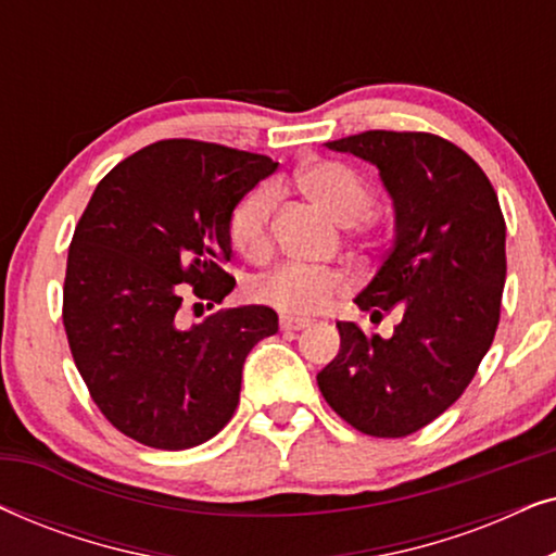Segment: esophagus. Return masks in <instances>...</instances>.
Here are the masks:
<instances>
[{"mask_svg":"<svg viewBox=\"0 0 556 556\" xmlns=\"http://www.w3.org/2000/svg\"><path fill=\"white\" fill-rule=\"evenodd\" d=\"M308 324H311L308 318H288V316L280 318V329L283 331H303Z\"/></svg>","mask_w":556,"mask_h":556,"instance_id":"esophagus-1","label":"esophagus"}]
</instances>
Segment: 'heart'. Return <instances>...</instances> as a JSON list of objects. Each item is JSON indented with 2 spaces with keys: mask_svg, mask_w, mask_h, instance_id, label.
Masks as SVG:
<instances>
[{
  "mask_svg": "<svg viewBox=\"0 0 556 556\" xmlns=\"http://www.w3.org/2000/svg\"><path fill=\"white\" fill-rule=\"evenodd\" d=\"M295 185L333 223L344 225L349 238L369 242L371 219L362 215L371 204V187L362 172L344 162H314L295 174ZM276 189L261 185L250 189L232 204L227 215V240L232 250L250 263L268 261L273 253V215H276ZM349 288V278L337 268H301L283 265L250 283L248 293L255 303L278 311L288 318L321 314Z\"/></svg>",
  "mask_w": 556,
  "mask_h": 556,
  "instance_id": "heart-1",
  "label": "heart"
}]
</instances>
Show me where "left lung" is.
<instances>
[{"label":"left lung","mask_w":556,"mask_h":556,"mask_svg":"<svg viewBox=\"0 0 556 556\" xmlns=\"http://www.w3.org/2000/svg\"><path fill=\"white\" fill-rule=\"evenodd\" d=\"M326 147L377 164L392 197V248L354 303L371 321L392 311L400 324L382 339L339 321L318 390L364 435H413L460 397L496 337L504 212L481 166L435 134L364 131Z\"/></svg>","instance_id":"1"}]
</instances>
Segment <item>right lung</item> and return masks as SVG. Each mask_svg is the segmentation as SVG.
I'll return each mask as SVG.
<instances>
[{
  "instance_id": "add662e5",
  "label": "right lung",
  "mask_w": 556,
  "mask_h": 556,
  "mask_svg": "<svg viewBox=\"0 0 556 556\" xmlns=\"http://www.w3.org/2000/svg\"><path fill=\"white\" fill-rule=\"evenodd\" d=\"M278 162L223 143L164 139L113 166L75 225L63 286L67 344L118 432L159 451L215 438L240 402L242 362L278 331L265 306L185 308L235 288L227 215Z\"/></svg>"
}]
</instances>
